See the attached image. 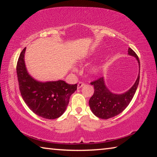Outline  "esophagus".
Wrapping results in <instances>:
<instances>
[{
    "label": "esophagus",
    "instance_id": "esophagus-1",
    "mask_svg": "<svg viewBox=\"0 0 157 157\" xmlns=\"http://www.w3.org/2000/svg\"><path fill=\"white\" fill-rule=\"evenodd\" d=\"M83 86H84V82H79L78 84V89H79L80 88H82V87Z\"/></svg>",
    "mask_w": 157,
    "mask_h": 157
}]
</instances>
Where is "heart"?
Listing matches in <instances>:
<instances>
[{"instance_id":"b5f03b06","label":"heart","mask_w":157,"mask_h":157,"mask_svg":"<svg viewBox=\"0 0 157 157\" xmlns=\"http://www.w3.org/2000/svg\"><path fill=\"white\" fill-rule=\"evenodd\" d=\"M73 71H77V68L75 67L73 68ZM100 67L98 65H94L92 67L90 68V73H91V74H93V75H95V74H97L99 73L100 71Z\"/></svg>"}]
</instances>
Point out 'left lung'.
Here are the masks:
<instances>
[{
	"label": "left lung",
	"instance_id": "obj_1",
	"mask_svg": "<svg viewBox=\"0 0 157 157\" xmlns=\"http://www.w3.org/2000/svg\"><path fill=\"white\" fill-rule=\"evenodd\" d=\"M128 55L136 58L139 66V72L134 85L123 94H114L105 84L104 78L92 82L94 94L89 100V107L95 116L102 119H109L121 113L126 109L136 93L140 79V62L137 55L129 48Z\"/></svg>",
	"mask_w": 157,
	"mask_h": 157
}]
</instances>
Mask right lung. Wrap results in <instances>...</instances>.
I'll return each mask as SVG.
<instances>
[{
	"mask_svg": "<svg viewBox=\"0 0 157 157\" xmlns=\"http://www.w3.org/2000/svg\"><path fill=\"white\" fill-rule=\"evenodd\" d=\"M25 49L22 50L17 66V73L21 94L31 111L46 119H55L64 113L71 95L78 85L69 84L63 80L40 82L33 78L25 63Z\"/></svg>",
	"mask_w": 157,
	"mask_h": 157,
	"instance_id": "1",
	"label": "right lung"
}]
</instances>
